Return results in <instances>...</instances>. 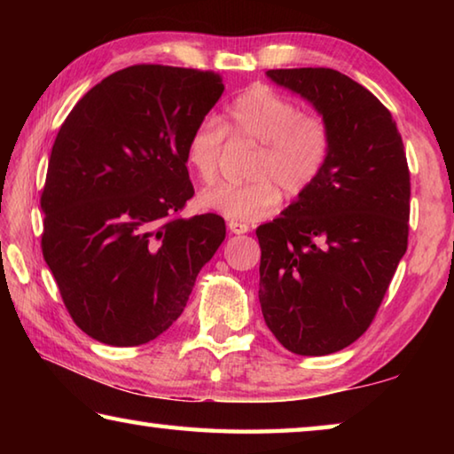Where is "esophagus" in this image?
Wrapping results in <instances>:
<instances>
[{"mask_svg": "<svg viewBox=\"0 0 454 454\" xmlns=\"http://www.w3.org/2000/svg\"><path fill=\"white\" fill-rule=\"evenodd\" d=\"M228 230H230V232H232V234H246V232H250V226L244 224V222L230 220V222H228Z\"/></svg>", "mask_w": 454, "mask_h": 454, "instance_id": "esophagus-1", "label": "esophagus"}]
</instances>
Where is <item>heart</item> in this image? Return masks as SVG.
<instances>
[{"label":"heart","instance_id":"obj_1","mask_svg":"<svg viewBox=\"0 0 454 454\" xmlns=\"http://www.w3.org/2000/svg\"><path fill=\"white\" fill-rule=\"evenodd\" d=\"M224 136L258 145L250 164L254 180L218 184L198 196L204 210L234 222L266 218L280 204L282 191L296 198L309 192L325 172L333 134L320 114H304L296 102L268 86L236 96L220 124L204 120L188 136L184 158L200 182L210 184L220 170Z\"/></svg>","mask_w":454,"mask_h":454}]
</instances>
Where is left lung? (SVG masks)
Wrapping results in <instances>:
<instances>
[{"label":"left lung","mask_w":454,"mask_h":454,"mask_svg":"<svg viewBox=\"0 0 454 454\" xmlns=\"http://www.w3.org/2000/svg\"><path fill=\"white\" fill-rule=\"evenodd\" d=\"M314 106L333 150L317 184L258 226L260 306L284 348L325 356L371 326L409 244L411 174L379 98L330 67L268 70Z\"/></svg>","instance_id":"obj_1"}]
</instances>
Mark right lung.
Returning a JSON list of instances; mask_svg holds the SVG:
<instances>
[{"label": "right lung", "mask_w": 454, "mask_h": 454, "mask_svg": "<svg viewBox=\"0 0 454 454\" xmlns=\"http://www.w3.org/2000/svg\"><path fill=\"white\" fill-rule=\"evenodd\" d=\"M214 72L142 64L107 75L61 124L42 192V252L83 333L137 347L172 326L226 238L182 218L194 196L188 136L218 102Z\"/></svg>", "instance_id": "right-lung-1"}]
</instances>
